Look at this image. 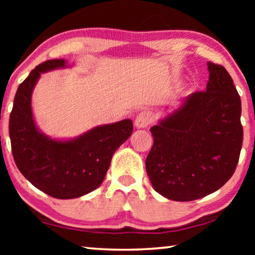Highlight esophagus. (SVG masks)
Masks as SVG:
<instances>
[{"label": "esophagus", "instance_id": "obj_1", "mask_svg": "<svg viewBox=\"0 0 255 255\" xmlns=\"http://www.w3.org/2000/svg\"><path fill=\"white\" fill-rule=\"evenodd\" d=\"M153 123V115L149 111H141L135 119L137 128H145Z\"/></svg>", "mask_w": 255, "mask_h": 255}]
</instances>
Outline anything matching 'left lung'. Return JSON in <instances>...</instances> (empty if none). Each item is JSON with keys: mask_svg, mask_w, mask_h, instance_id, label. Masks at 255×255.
Listing matches in <instances>:
<instances>
[{"mask_svg": "<svg viewBox=\"0 0 255 255\" xmlns=\"http://www.w3.org/2000/svg\"><path fill=\"white\" fill-rule=\"evenodd\" d=\"M206 91L191 93L150 128L146 171L155 191L191 201L222 188L234 174L243 143L241 98L226 68L208 63Z\"/></svg>", "mask_w": 255, "mask_h": 255, "instance_id": "8db88e82", "label": "left lung"}]
</instances>
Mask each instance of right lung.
<instances>
[{
	"label": "right lung",
	"mask_w": 255,
	"mask_h": 255,
	"mask_svg": "<svg viewBox=\"0 0 255 255\" xmlns=\"http://www.w3.org/2000/svg\"><path fill=\"white\" fill-rule=\"evenodd\" d=\"M49 59L31 71L19 85L8 122L11 148L19 171L37 189L57 199H73L100 187L112 155L132 132V122L99 126L72 140H55L33 122L31 94L41 73L65 67Z\"/></svg>",
	"instance_id": "right-lung-1"
}]
</instances>
